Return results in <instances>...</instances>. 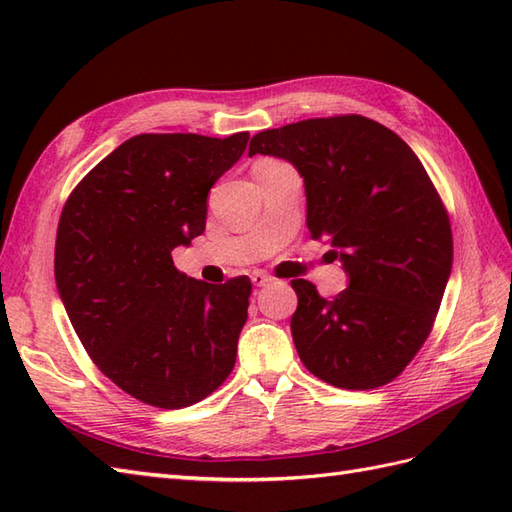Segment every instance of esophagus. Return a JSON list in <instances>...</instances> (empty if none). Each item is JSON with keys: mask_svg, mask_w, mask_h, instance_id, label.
Listing matches in <instances>:
<instances>
[{"mask_svg": "<svg viewBox=\"0 0 512 512\" xmlns=\"http://www.w3.org/2000/svg\"><path fill=\"white\" fill-rule=\"evenodd\" d=\"M250 281H253V284H255L257 288H264V286H268V284H273V277L262 273V270H257V273L250 275Z\"/></svg>", "mask_w": 512, "mask_h": 512, "instance_id": "obj_1", "label": "esophagus"}]
</instances>
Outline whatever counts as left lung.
I'll use <instances>...</instances> for the list:
<instances>
[{
    "instance_id": "8db88e82",
    "label": "left lung",
    "mask_w": 512,
    "mask_h": 512,
    "mask_svg": "<svg viewBox=\"0 0 512 512\" xmlns=\"http://www.w3.org/2000/svg\"><path fill=\"white\" fill-rule=\"evenodd\" d=\"M255 154L297 167L310 235L328 239L350 277L334 299L290 281L301 363L341 389L391 383L427 341L453 264L449 213L429 173L398 134L358 114L266 129L250 138Z\"/></svg>"
}]
</instances>
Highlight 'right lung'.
<instances>
[{
	"label": "right lung",
	"instance_id": "add662e5",
	"mask_svg": "<svg viewBox=\"0 0 512 512\" xmlns=\"http://www.w3.org/2000/svg\"><path fill=\"white\" fill-rule=\"evenodd\" d=\"M246 143L248 132L134 136L61 211L54 279L72 328L96 367L151 407L195 405L233 372L250 279H191L171 250L204 233L209 191Z\"/></svg>",
	"mask_w": 512,
	"mask_h": 512
}]
</instances>
